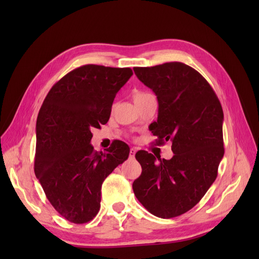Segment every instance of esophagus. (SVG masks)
Here are the masks:
<instances>
[{
	"mask_svg": "<svg viewBox=\"0 0 259 259\" xmlns=\"http://www.w3.org/2000/svg\"><path fill=\"white\" fill-rule=\"evenodd\" d=\"M136 151H137L136 148H131V149H130V156H131V158H134V155H135Z\"/></svg>",
	"mask_w": 259,
	"mask_h": 259,
	"instance_id": "34e87169",
	"label": "esophagus"
}]
</instances>
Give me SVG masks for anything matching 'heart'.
I'll return each mask as SVG.
<instances>
[{"label": "heart", "mask_w": 259, "mask_h": 259, "mask_svg": "<svg viewBox=\"0 0 259 259\" xmlns=\"http://www.w3.org/2000/svg\"><path fill=\"white\" fill-rule=\"evenodd\" d=\"M146 95H149V93H138V94H136V95H135V99L142 98V97H144Z\"/></svg>", "instance_id": "b5f03b06"}]
</instances>
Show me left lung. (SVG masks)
Masks as SVG:
<instances>
[{
    "mask_svg": "<svg viewBox=\"0 0 259 259\" xmlns=\"http://www.w3.org/2000/svg\"><path fill=\"white\" fill-rule=\"evenodd\" d=\"M138 79L159 101L150 131L155 145L171 142L173 158L136 153L142 174L133 183L138 201L156 217L173 218L191 209L215 182L224 156L223 108L197 70L183 62L135 67Z\"/></svg>",
    "mask_w": 259,
    "mask_h": 259,
    "instance_id": "1",
    "label": "left lung"
}]
</instances>
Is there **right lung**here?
Returning a JSON list of instances; mask_svg holds the SVG:
<instances>
[{
    "label": "right lung",
    "instance_id": "obj_1",
    "mask_svg": "<svg viewBox=\"0 0 259 259\" xmlns=\"http://www.w3.org/2000/svg\"><path fill=\"white\" fill-rule=\"evenodd\" d=\"M131 68L85 65L55 83L36 120L34 173L46 198L73 224H85L100 208L101 185L128 158L130 147L114 140L106 152L90 144L92 130L110 117L116 93Z\"/></svg>",
    "mask_w": 259,
    "mask_h": 259
}]
</instances>
